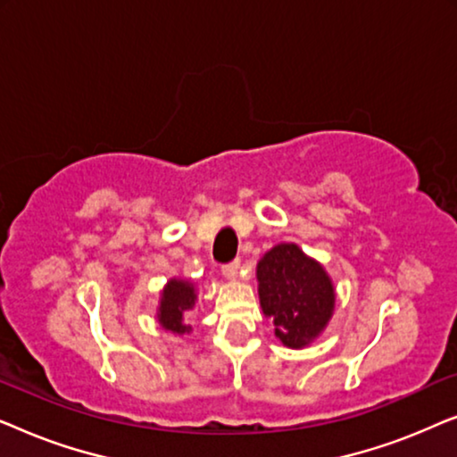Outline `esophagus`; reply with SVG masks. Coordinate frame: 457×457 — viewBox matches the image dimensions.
<instances>
[{
  "mask_svg": "<svg viewBox=\"0 0 457 457\" xmlns=\"http://www.w3.org/2000/svg\"><path fill=\"white\" fill-rule=\"evenodd\" d=\"M222 274H224V278L235 280L237 277H239V264H237V262H233V264L222 266Z\"/></svg>",
  "mask_w": 457,
  "mask_h": 457,
  "instance_id": "obj_1",
  "label": "esophagus"
}]
</instances>
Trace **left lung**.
<instances>
[{
	"mask_svg": "<svg viewBox=\"0 0 457 457\" xmlns=\"http://www.w3.org/2000/svg\"><path fill=\"white\" fill-rule=\"evenodd\" d=\"M258 295L277 339L291 349L310 345L335 310L333 280L295 243H278L258 262Z\"/></svg>",
	"mask_w": 457,
	"mask_h": 457,
	"instance_id": "1",
	"label": "left lung"
}]
</instances>
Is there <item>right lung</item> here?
Returning a JSON list of instances; mask_svg holds the SVG:
<instances>
[{
    "mask_svg": "<svg viewBox=\"0 0 457 457\" xmlns=\"http://www.w3.org/2000/svg\"><path fill=\"white\" fill-rule=\"evenodd\" d=\"M197 291L195 285L183 278H170L162 291L160 308H158V322L162 328L170 330L174 335L189 333L191 327L185 322L189 312L195 308Z\"/></svg>",
    "mask_w": 457,
    "mask_h": 457,
    "instance_id": "add662e5",
    "label": "right lung"
}]
</instances>
